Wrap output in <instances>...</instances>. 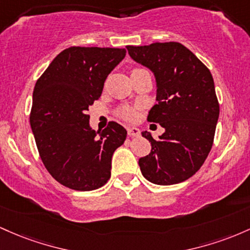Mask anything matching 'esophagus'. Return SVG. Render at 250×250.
I'll list each match as a JSON object with an SVG mask.
<instances>
[{
  "instance_id": "obj_1",
  "label": "esophagus",
  "mask_w": 250,
  "mask_h": 250,
  "mask_svg": "<svg viewBox=\"0 0 250 250\" xmlns=\"http://www.w3.org/2000/svg\"><path fill=\"white\" fill-rule=\"evenodd\" d=\"M127 133L130 137H138L140 134V130L138 127L132 126V127H127Z\"/></svg>"
}]
</instances>
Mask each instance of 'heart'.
Returning <instances> with one entry per match:
<instances>
[{
    "label": "heart",
    "instance_id": "heart-1",
    "mask_svg": "<svg viewBox=\"0 0 250 250\" xmlns=\"http://www.w3.org/2000/svg\"><path fill=\"white\" fill-rule=\"evenodd\" d=\"M119 114L125 119H133L134 116H136V111L131 107H123L119 111Z\"/></svg>",
    "mask_w": 250,
    "mask_h": 250
}]
</instances>
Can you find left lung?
Masks as SVG:
<instances>
[{
	"label": "left lung",
	"instance_id": "8db88e82",
	"mask_svg": "<svg viewBox=\"0 0 250 250\" xmlns=\"http://www.w3.org/2000/svg\"><path fill=\"white\" fill-rule=\"evenodd\" d=\"M128 55L155 75L157 104L147 120L164 128L159 139L143 131L151 152L139 158L143 176L158 186H171L195 175L214 142L220 105L211 73L178 42L126 46Z\"/></svg>",
	"mask_w": 250,
	"mask_h": 250
}]
</instances>
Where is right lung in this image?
<instances>
[{"instance_id": "obj_1", "label": "right lung", "mask_w": 250, "mask_h": 250, "mask_svg": "<svg viewBox=\"0 0 250 250\" xmlns=\"http://www.w3.org/2000/svg\"><path fill=\"white\" fill-rule=\"evenodd\" d=\"M125 55L124 48L69 47L36 81L30 127L46 169L69 189L91 191L111 177L112 156L127 132L116 122L92 130L87 111Z\"/></svg>"}]
</instances>
